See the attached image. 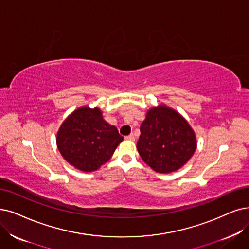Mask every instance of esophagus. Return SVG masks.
Returning <instances> with one entry per match:
<instances>
[{
  "instance_id": "1",
  "label": "esophagus",
  "mask_w": 249,
  "mask_h": 249,
  "mask_svg": "<svg viewBox=\"0 0 249 249\" xmlns=\"http://www.w3.org/2000/svg\"><path fill=\"white\" fill-rule=\"evenodd\" d=\"M125 139H126V140H130V141H134V140H135V137H134V135H133V134H131V135H128V136H126V137H125Z\"/></svg>"
}]
</instances>
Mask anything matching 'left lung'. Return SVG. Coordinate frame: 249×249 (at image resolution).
Listing matches in <instances>:
<instances>
[{
    "mask_svg": "<svg viewBox=\"0 0 249 249\" xmlns=\"http://www.w3.org/2000/svg\"><path fill=\"white\" fill-rule=\"evenodd\" d=\"M138 152L157 173L168 174L182 167L196 149L193 130L185 119L166 106L147 112L140 126Z\"/></svg>",
    "mask_w": 249,
    "mask_h": 249,
    "instance_id": "1",
    "label": "left lung"
}]
</instances>
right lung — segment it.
I'll list each match as a JSON object with an SVG mask.
<instances>
[{
    "instance_id": "1",
    "label": "right lung",
    "mask_w": 249,
    "mask_h": 249,
    "mask_svg": "<svg viewBox=\"0 0 249 249\" xmlns=\"http://www.w3.org/2000/svg\"><path fill=\"white\" fill-rule=\"evenodd\" d=\"M123 139L98 108L85 106L65 119L56 141L66 161L79 171L93 172L109 160Z\"/></svg>"
}]
</instances>
